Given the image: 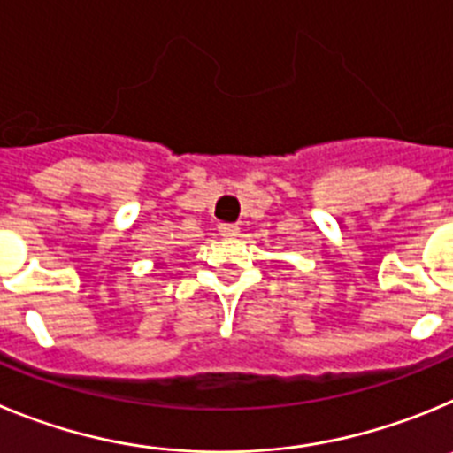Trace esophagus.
<instances>
[{
  "instance_id": "34e87169",
  "label": "esophagus",
  "mask_w": 453,
  "mask_h": 453,
  "mask_svg": "<svg viewBox=\"0 0 453 453\" xmlns=\"http://www.w3.org/2000/svg\"><path fill=\"white\" fill-rule=\"evenodd\" d=\"M219 234L226 236V239L236 236L239 234V226H234V223H221V226H219Z\"/></svg>"
}]
</instances>
